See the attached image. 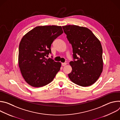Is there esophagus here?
<instances>
[{"label":"esophagus","mask_w":120,"mask_h":120,"mask_svg":"<svg viewBox=\"0 0 120 120\" xmlns=\"http://www.w3.org/2000/svg\"><path fill=\"white\" fill-rule=\"evenodd\" d=\"M66 63H62V65L64 66H65V65H66Z\"/></svg>","instance_id":"34e87169"}]
</instances>
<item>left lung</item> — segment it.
<instances>
[{
    "label": "left lung",
    "mask_w": 120,
    "mask_h": 120,
    "mask_svg": "<svg viewBox=\"0 0 120 120\" xmlns=\"http://www.w3.org/2000/svg\"><path fill=\"white\" fill-rule=\"evenodd\" d=\"M73 48L72 67L68 77L74 83L86 87L94 84L103 68L102 49L100 41L88 28L75 25L62 26Z\"/></svg>",
    "instance_id": "1"
}]
</instances>
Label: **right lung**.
Returning a JSON list of instances; mask_svg holds the SVG:
<instances>
[{
	"label": "right lung",
	"mask_w": 120,
	"mask_h": 120,
	"mask_svg": "<svg viewBox=\"0 0 120 120\" xmlns=\"http://www.w3.org/2000/svg\"><path fill=\"white\" fill-rule=\"evenodd\" d=\"M63 33L61 26H39L28 32L19 45V64L22 75L31 86L39 87L53 81L61 64L52 58L51 46Z\"/></svg>",
	"instance_id": "1"
}]
</instances>
